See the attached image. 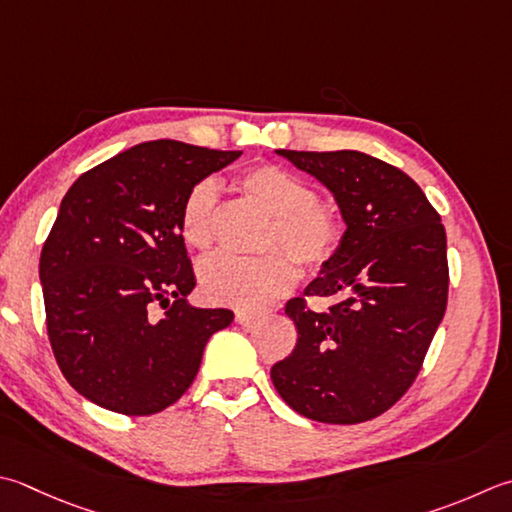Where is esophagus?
Here are the masks:
<instances>
[{"mask_svg": "<svg viewBox=\"0 0 512 512\" xmlns=\"http://www.w3.org/2000/svg\"><path fill=\"white\" fill-rule=\"evenodd\" d=\"M235 319H237V324H239V326H244V328H253V326L257 324L259 315H257V313H246V310H239V313L235 315Z\"/></svg>", "mask_w": 512, "mask_h": 512, "instance_id": "34e87169", "label": "esophagus"}]
</instances>
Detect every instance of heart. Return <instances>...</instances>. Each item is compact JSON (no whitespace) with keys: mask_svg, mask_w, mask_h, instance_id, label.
I'll return each mask as SVG.
<instances>
[{"mask_svg":"<svg viewBox=\"0 0 512 512\" xmlns=\"http://www.w3.org/2000/svg\"><path fill=\"white\" fill-rule=\"evenodd\" d=\"M235 188L270 215L262 242L270 250L250 259L230 255L206 259L199 268V286L210 304L255 310L297 284L295 258L310 270L333 262L344 242V222L333 206L317 202L313 184L284 166H250L235 177ZM217 224L219 188L213 179H204L188 190L179 228L190 248L208 250L215 244Z\"/></svg>","mask_w":512,"mask_h":512,"instance_id":"heart-1","label":"heart"}]
</instances>
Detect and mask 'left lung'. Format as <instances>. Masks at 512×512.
Returning a JSON list of instances; mask_svg holds the SVG:
<instances>
[{
  "mask_svg": "<svg viewBox=\"0 0 512 512\" xmlns=\"http://www.w3.org/2000/svg\"><path fill=\"white\" fill-rule=\"evenodd\" d=\"M335 195L344 242L286 315L297 344L270 368L284 402L324 424H362L413 386L448 304L446 230L404 170L359 150H277Z\"/></svg>",
  "mask_w": 512,
  "mask_h": 512,
  "instance_id": "8db88e82",
  "label": "left lung"
}]
</instances>
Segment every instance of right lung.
Instances as JSON below:
<instances>
[{
  "mask_svg": "<svg viewBox=\"0 0 512 512\" xmlns=\"http://www.w3.org/2000/svg\"><path fill=\"white\" fill-rule=\"evenodd\" d=\"M242 150L155 139L106 159L62 199L39 257L50 348L79 395L122 415L182 397L228 308H195L179 228L188 190Z\"/></svg>",
  "mask_w": 512,
  "mask_h": 512,
  "instance_id": "1",
  "label": "right lung"
}]
</instances>
